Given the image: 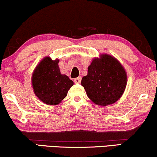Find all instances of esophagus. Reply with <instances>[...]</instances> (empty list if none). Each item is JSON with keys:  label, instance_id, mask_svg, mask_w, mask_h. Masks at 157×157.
<instances>
[{"label": "esophagus", "instance_id": "obj_1", "mask_svg": "<svg viewBox=\"0 0 157 157\" xmlns=\"http://www.w3.org/2000/svg\"><path fill=\"white\" fill-rule=\"evenodd\" d=\"M74 81H75V83H77V84L80 83V82H81V77H77V78H75V80H74Z\"/></svg>", "mask_w": 157, "mask_h": 157}]
</instances>
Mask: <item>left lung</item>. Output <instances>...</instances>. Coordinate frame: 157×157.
<instances>
[{
  "label": "left lung",
  "mask_w": 157,
  "mask_h": 157,
  "mask_svg": "<svg viewBox=\"0 0 157 157\" xmlns=\"http://www.w3.org/2000/svg\"><path fill=\"white\" fill-rule=\"evenodd\" d=\"M127 74L113 56L102 54L88 67V75L81 80L87 96L96 105L106 106L117 102L125 91Z\"/></svg>",
  "instance_id": "left-lung-1"
}]
</instances>
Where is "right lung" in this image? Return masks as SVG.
Listing matches in <instances>:
<instances>
[{
    "mask_svg": "<svg viewBox=\"0 0 157 157\" xmlns=\"http://www.w3.org/2000/svg\"><path fill=\"white\" fill-rule=\"evenodd\" d=\"M59 60L46 57L36 66L32 77L34 92L47 105L59 104L67 95L74 82L60 73Z\"/></svg>",
    "mask_w": 157,
    "mask_h": 157,
    "instance_id": "obj_1",
    "label": "right lung"
}]
</instances>
